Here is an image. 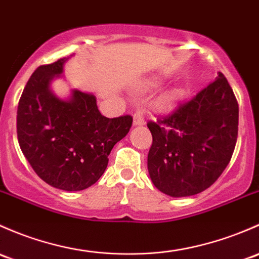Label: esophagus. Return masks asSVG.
<instances>
[{
  "instance_id": "1",
  "label": "esophagus",
  "mask_w": 259,
  "mask_h": 259,
  "mask_svg": "<svg viewBox=\"0 0 259 259\" xmlns=\"http://www.w3.org/2000/svg\"><path fill=\"white\" fill-rule=\"evenodd\" d=\"M133 124L134 125H143L144 124V115L140 113V111H137L134 114V120H133Z\"/></svg>"
}]
</instances>
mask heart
I'll use <instances>...</instances> for the list:
<instances>
[{"label":"heart","mask_w":259,"mask_h":259,"mask_svg":"<svg viewBox=\"0 0 259 259\" xmlns=\"http://www.w3.org/2000/svg\"><path fill=\"white\" fill-rule=\"evenodd\" d=\"M179 99H180L179 92L172 91L162 95V97L159 99V103H157V104H159V108L161 109V110H171V109H174L176 105H178Z\"/></svg>","instance_id":"1"}]
</instances>
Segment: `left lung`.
<instances>
[{
	"label": "left lung",
	"instance_id": "obj_1",
	"mask_svg": "<svg viewBox=\"0 0 259 259\" xmlns=\"http://www.w3.org/2000/svg\"><path fill=\"white\" fill-rule=\"evenodd\" d=\"M148 170L157 190L186 197L208 189L235 150L238 104L222 73L171 115L149 121Z\"/></svg>",
	"mask_w": 259,
	"mask_h": 259
}]
</instances>
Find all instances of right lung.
Returning <instances> with one entry per match:
<instances>
[{
    "label": "right lung",
    "instance_id": "add662e5",
    "mask_svg": "<svg viewBox=\"0 0 259 259\" xmlns=\"http://www.w3.org/2000/svg\"><path fill=\"white\" fill-rule=\"evenodd\" d=\"M68 59L40 65L27 81L18 103L17 138L43 181L63 191H80L104 174L111 149L129 133L133 118H105L95 95L78 89L68 99L57 97L51 84Z\"/></svg>",
    "mask_w": 259,
    "mask_h": 259
}]
</instances>
